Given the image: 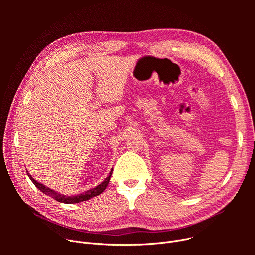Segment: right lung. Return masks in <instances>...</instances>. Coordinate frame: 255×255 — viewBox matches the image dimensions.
<instances>
[{
  "label": "right lung",
  "mask_w": 255,
  "mask_h": 255,
  "mask_svg": "<svg viewBox=\"0 0 255 255\" xmlns=\"http://www.w3.org/2000/svg\"><path fill=\"white\" fill-rule=\"evenodd\" d=\"M112 171H113V168L111 169L110 173H109V175L107 176V178L102 181V183L97 186L96 188L92 189V190H88L87 192H84L80 195H77V196H65V195H62V194H59L57 193L56 191L52 190V189H49L48 187L38 183L37 180H35L32 175L27 171V174L29 176V178L32 180V183L35 185V187L37 188L38 190H40L43 194L53 198L54 200H56L57 202H60V203H64V204H76V203H80V202H84V201H88L94 197H97L99 196L101 193H103L105 191V189L107 188L109 181H110V177L112 175Z\"/></svg>",
  "instance_id": "right-lung-1"
}]
</instances>
